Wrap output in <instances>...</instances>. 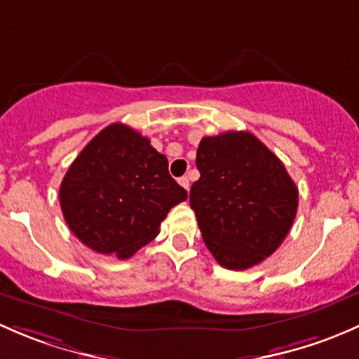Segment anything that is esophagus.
<instances>
[{
	"mask_svg": "<svg viewBox=\"0 0 359 359\" xmlns=\"http://www.w3.org/2000/svg\"><path fill=\"white\" fill-rule=\"evenodd\" d=\"M179 184H180V186L184 187V189H186L187 192H189V189H191V184H189V179H187V177H180V179H179Z\"/></svg>",
	"mask_w": 359,
	"mask_h": 359,
	"instance_id": "esophagus-1",
	"label": "esophagus"
}]
</instances>
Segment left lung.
Returning a JSON list of instances; mask_svg holds the SVG:
<instances>
[{
    "label": "left lung",
    "mask_w": 359,
    "mask_h": 359,
    "mask_svg": "<svg viewBox=\"0 0 359 359\" xmlns=\"http://www.w3.org/2000/svg\"><path fill=\"white\" fill-rule=\"evenodd\" d=\"M191 208L206 248L224 269L246 270L277 251L297 211L284 163L249 132L203 137Z\"/></svg>",
    "instance_id": "left-lung-1"
}]
</instances>
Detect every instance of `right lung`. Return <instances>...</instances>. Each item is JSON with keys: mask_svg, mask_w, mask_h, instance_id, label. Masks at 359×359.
Here are the masks:
<instances>
[{"mask_svg": "<svg viewBox=\"0 0 359 359\" xmlns=\"http://www.w3.org/2000/svg\"><path fill=\"white\" fill-rule=\"evenodd\" d=\"M187 191L148 137L123 123L104 127L81 151L60 186L63 218L81 243L127 259L160 233Z\"/></svg>", "mask_w": 359, "mask_h": 359, "instance_id": "obj_1", "label": "right lung"}]
</instances>
